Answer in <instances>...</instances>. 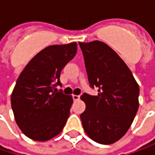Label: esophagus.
<instances>
[{
  "instance_id": "esophagus-1",
  "label": "esophagus",
  "mask_w": 155,
  "mask_h": 155,
  "mask_svg": "<svg viewBox=\"0 0 155 155\" xmlns=\"http://www.w3.org/2000/svg\"><path fill=\"white\" fill-rule=\"evenodd\" d=\"M72 98H73L74 101H78V100L80 99V96H79V95H73V96H72Z\"/></svg>"
}]
</instances>
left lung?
I'll list each match as a JSON object with an SVG mask.
<instances>
[{"label":"left lung","mask_w":155,"mask_h":155,"mask_svg":"<svg viewBox=\"0 0 155 155\" xmlns=\"http://www.w3.org/2000/svg\"><path fill=\"white\" fill-rule=\"evenodd\" d=\"M91 87L97 96L82 95L86 109L80 115L87 135L112 144L127 133L139 108V85L119 55L104 42H79Z\"/></svg>","instance_id":"left-lung-1"}]
</instances>
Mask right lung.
Wrapping results in <instances>:
<instances>
[{
  "label": "right lung",
  "instance_id": "obj_1",
  "mask_svg": "<svg viewBox=\"0 0 155 155\" xmlns=\"http://www.w3.org/2000/svg\"><path fill=\"white\" fill-rule=\"evenodd\" d=\"M78 45H49L29 61L11 95L15 122L23 134L45 141L62 131L73 103L71 96L56 92L60 73L77 53Z\"/></svg>",
  "mask_w": 155,
  "mask_h": 155
}]
</instances>
